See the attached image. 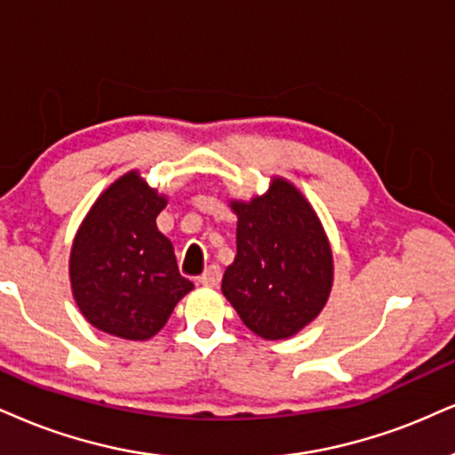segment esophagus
<instances>
[{
  "mask_svg": "<svg viewBox=\"0 0 455 455\" xmlns=\"http://www.w3.org/2000/svg\"><path fill=\"white\" fill-rule=\"evenodd\" d=\"M198 283L204 284V287H217L221 283V267L219 266H209L202 276H198Z\"/></svg>",
  "mask_w": 455,
  "mask_h": 455,
  "instance_id": "esophagus-1",
  "label": "esophagus"
}]
</instances>
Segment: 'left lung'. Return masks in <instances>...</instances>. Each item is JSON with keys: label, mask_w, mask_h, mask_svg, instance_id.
I'll return each mask as SVG.
<instances>
[{"label": "left lung", "mask_w": 455, "mask_h": 455, "mask_svg": "<svg viewBox=\"0 0 455 455\" xmlns=\"http://www.w3.org/2000/svg\"><path fill=\"white\" fill-rule=\"evenodd\" d=\"M236 257L221 291L243 323L263 339H287L327 304L333 253L321 219L287 179L274 177L267 194L232 200Z\"/></svg>", "instance_id": "8db88e82"}]
</instances>
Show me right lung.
Listing matches in <instances>:
<instances>
[{
    "label": "right lung",
    "mask_w": 455,
    "mask_h": 455,
    "mask_svg": "<svg viewBox=\"0 0 455 455\" xmlns=\"http://www.w3.org/2000/svg\"><path fill=\"white\" fill-rule=\"evenodd\" d=\"M166 206L137 171L99 196L73 238L69 278L88 323L122 339H149L194 289L156 226Z\"/></svg>",
    "instance_id": "right-lung-1"
}]
</instances>
